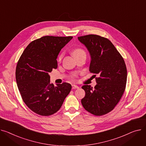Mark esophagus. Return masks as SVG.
I'll return each mask as SVG.
<instances>
[{
    "label": "esophagus",
    "instance_id": "1",
    "mask_svg": "<svg viewBox=\"0 0 146 146\" xmlns=\"http://www.w3.org/2000/svg\"><path fill=\"white\" fill-rule=\"evenodd\" d=\"M72 89H78V88H79V87H78L77 85H72Z\"/></svg>",
    "mask_w": 146,
    "mask_h": 146
}]
</instances>
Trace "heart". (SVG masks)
Returning a JSON list of instances; mask_svg holds the SVG:
<instances>
[{
    "label": "heart",
    "instance_id": "1",
    "mask_svg": "<svg viewBox=\"0 0 146 146\" xmlns=\"http://www.w3.org/2000/svg\"><path fill=\"white\" fill-rule=\"evenodd\" d=\"M85 54V53L84 50L83 49H80V48H78V49H75V50H74V52H73V55H74L75 57L76 56L79 55H81V54ZM63 56H64V53H61V54H60V55H59L58 58V60L59 61H61V59H62V58H63ZM75 76V75H74L73 76V77H74Z\"/></svg>",
    "mask_w": 146,
    "mask_h": 146
}]
</instances>
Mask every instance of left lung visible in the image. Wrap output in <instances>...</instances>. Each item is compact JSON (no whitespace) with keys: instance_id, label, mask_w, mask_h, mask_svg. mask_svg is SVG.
Here are the masks:
<instances>
[{"instance_id":"obj_1","label":"left lung","mask_w":146,"mask_h":146,"mask_svg":"<svg viewBox=\"0 0 146 146\" xmlns=\"http://www.w3.org/2000/svg\"><path fill=\"white\" fill-rule=\"evenodd\" d=\"M78 39L90 54V72L99 75L94 88L88 85L82 87L85 92L82 105L93 115L106 114L115 108L125 91L127 72L124 60L107 38L88 35Z\"/></svg>"}]
</instances>
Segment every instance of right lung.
<instances>
[{
    "label": "right lung",
    "instance_id": "1",
    "mask_svg": "<svg viewBox=\"0 0 146 146\" xmlns=\"http://www.w3.org/2000/svg\"><path fill=\"white\" fill-rule=\"evenodd\" d=\"M72 36H45L25 48L16 68V80L22 98L34 113L49 116L56 113L70 92L67 82L50 83L49 72L56 69V58Z\"/></svg>",
    "mask_w": 146,
    "mask_h": 146
}]
</instances>
